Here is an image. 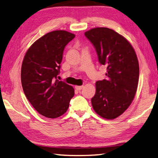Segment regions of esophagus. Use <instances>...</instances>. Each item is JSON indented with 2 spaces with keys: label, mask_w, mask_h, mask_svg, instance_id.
Instances as JSON below:
<instances>
[{
  "label": "esophagus",
  "mask_w": 158,
  "mask_h": 158,
  "mask_svg": "<svg viewBox=\"0 0 158 158\" xmlns=\"http://www.w3.org/2000/svg\"><path fill=\"white\" fill-rule=\"evenodd\" d=\"M83 88H84L83 85H76V86H75V88L77 89V90H81Z\"/></svg>",
  "instance_id": "obj_1"
}]
</instances>
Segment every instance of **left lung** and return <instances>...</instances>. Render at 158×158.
<instances>
[{"instance_id": "1", "label": "left lung", "mask_w": 158, "mask_h": 158, "mask_svg": "<svg viewBox=\"0 0 158 158\" xmlns=\"http://www.w3.org/2000/svg\"><path fill=\"white\" fill-rule=\"evenodd\" d=\"M95 48L99 62L107 66L106 79L96 82L91 102L104 119H113L131 105L139 81V63L133 46L124 36L107 27L85 32Z\"/></svg>"}]
</instances>
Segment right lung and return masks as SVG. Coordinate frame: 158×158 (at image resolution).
I'll return each instance as SVG.
<instances>
[{"instance_id": "1", "label": "right lung", "mask_w": 158, "mask_h": 158, "mask_svg": "<svg viewBox=\"0 0 158 158\" xmlns=\"http://www.w3.org/2000/svg\"><path fill=\"white\" fill-rule=\"evenodd\" d=\"M74 36L65 30L50 31L31 45L23 61L24 93L34 109L48 118L64 114L74 94L73 86L56 79L64 48Z\"/></svg>"}]
</instances>
